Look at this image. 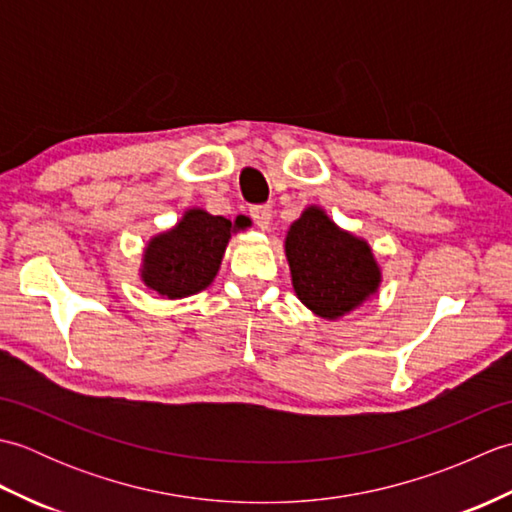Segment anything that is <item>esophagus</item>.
Listing matches in <instances>:
<instances>
[{"label":"esophagus","instance_id":"obj_1","mask_svg":"<svg viewBox=\"0 0 512 512\" xmlns=\"http://www.w3.org/2000/svg\"><path fill=\"white\" fill-rule=\"evenodd\" d=\"M250 217H253L257 228H262V231H268L270 222H273V209L270 206H255V209H250Z\"/></svg>","mask_w":512,"mask_h":512}]
</instances>
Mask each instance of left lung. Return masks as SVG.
Wrapping results in <instances>:
<instances>
[{"label": "left lung", "mask_w": 512, "mask_h": 512, "mask_svg": "<svg viewBox=\"0 0 512 512\" xmlns=\"http://www.w3.org/2000/svg\"><path fill=\"white\" fill-rule=\"evenodd\" d=\"M284 250L292 290L325 321L358 310L383 284V270L367 239L345 231L319 204L306 206L290 224Z\"/></svg>", "instance_id": "8db88e82"}]
</instances>
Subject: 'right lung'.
Listing matches in <instances>:
<instances>
[{
  "mask_svg": "<svg viewBox=\"0 0 512 512\" xmlns=\"http://www.w3.org/2000/svg\"><path fill=\"white\" fill-rule=\"evenodd\" d=\"M244 231V222L211 215L191 206L167 231L149 237L138 275L160 299H184L206 290L220 273L231 235Z\"/></svg>",
  "mask_w": 512,
  "mask_h": 512,
  "instance_id": "right-lung-1",
  "label": "right lung"
}]
</instances>
